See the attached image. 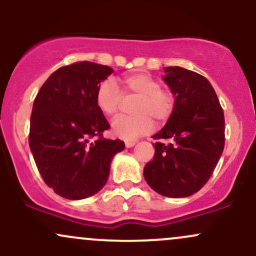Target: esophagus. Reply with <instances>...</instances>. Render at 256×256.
<instances>
[{"mask_svg": "<svg viewBox=\"0 0 256 256\" xmlns=\"http://www.w3.org/2000/svg\"><path fill=\"white\" fill-rule=\"evenodd\" d=\"M136 144V140H125V146L126 148H131Z\"/></svg>", "mask_w": 256, "mask_h": 256, "instance_id": "34e87169", "label": "esophagus"}]
</instances>
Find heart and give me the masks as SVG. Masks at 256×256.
<instances>
[{
    "label": "heart",
    "mask_w": 256,
    "mask_h": 256,
    "mask_svg": "<svg viewBox=\"0 0 256 256\" xmlns=\"http://www.w3.org/2000/svg\"><path fill=\"white\" fill-rule=\"evenodd\" d=\"M120 86L122 91L113 79H104L95 95L96 106L107 116H116L119 113L124 98H136L132 104L134 116H122L112 122L114 136L134 140L152 131L154 125L152 118L162 124L171 118L176 98L171 90L161 88L156 78L142 72L132 73L120 79Z\"/></svg>",
    "instance_id": "heart-1"
}]
</instances>
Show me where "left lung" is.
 I'll return each mask as SVG.
<instances>
[{"instance_id":"8db88e82","label":"left lung","mask_w":256,"mask_h":256,"mask_svg":"<svg viewBox=\"0 0 256 256\" xmlns=\"http://www.w3.org/2000/svg\"><path fill=\"white\" fill-rule=\"evenodd\" d=\"M176 98L167 124L154 134L155 154L144 167L152 190L167 198H186L207 183L225 146L224 110L207 78L183 67H165Z\"/></svg>"}]
</instances>
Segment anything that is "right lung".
Instances as JSON below:
<instances>
[{
  "label": "right lung",
  "mask_w": 256,
  "mask_h": 256,
  "mask_svg": "<svg viewBox=\"0 0 256 256\" xmlns=\"http://www.w3.org/2000/svg\"><path fill=\"white\" fill-rule=\"evenodd\" d=\"M112 72L90 61L62 66L34 98L28 144L43 180L64 198L98 192L112 158L125 148L122 140L104 137L110 124L96 106L98 86Z\"/></svg>",
  "instance_id": "right-lung-1"
}]
</instances>
